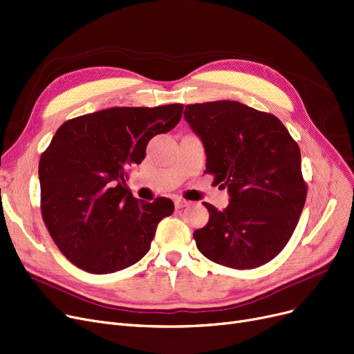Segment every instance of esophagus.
Here are the masks:
<instances>
[{"label": "esophagus", "instance_id": "obj_1", "mask_svg": "<svg viewBox=\"0 0 354 354\" xmlns=\"http://www.w3.org/2000/svg\"><path fill=\"white\" fill-rule=\"evenodd\" d=\"M188 205H189V201H187V199H182V198L175 199V207L176 208H183V207H188Z\"/></svg>", "mask_w": 354, "mask_h": 354}]
</instances>
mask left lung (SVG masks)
<instances>
[{
    "mask_svg": "<svg viewBox=\"0 0 354 354\" xmlns=\"http://www.w3.org/2000/svg\"><path fill=\"white\" fill-rule=\"evenodd\" d=\"M201 139L205 174L227 188L220 211L204 203L208 224L195 230L196 248L212 262L254 269L278 256L305 205L301 151L282 121L237 101L189 104L183 111Z\"/></svg>",
    "mask_w": 354,
    "mask_h": 354,
    "instance_id": "8db88e82",
    "label": "left lung"
}]
</instances>
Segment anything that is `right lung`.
I'll list each match as a JSON object with an SVG mask.
<instances>
[{
	"label": "right lung",
	"instance_id": "right-lung-1",
	"mask_svg": "<svg viewBox=\"0 0 354 354\" xmlns=\"http://www.w3.org/2000/svg\"><path fill=\"white\" fill-rule=\"evenodd\" d=\"M182 104L115 106L68 120L40 158L43 221L64 256L89 273L126 269L149 252L156 227L175 209L169 198L137 199L127 169L151 137L171 131Z\"/></svg>",
	"mask_w": 354,
	"mask_h": 354
}]
</instances>
